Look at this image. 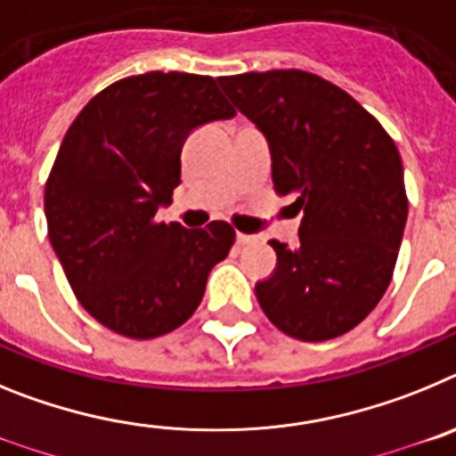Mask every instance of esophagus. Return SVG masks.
Segmentation results:
<instances>
[{
  "instance_id": "1",
  "label": "esophagus",
  "mask_w": 456,
  "mask_h": 456,
  "mask_svg": "<svg viewBox=\"0 0 456 456\" xmlns=\"http://www.w3.org/2000/svg\"><path fill=\"white\" fill-rule=\"evenodd\" d=\"M256 241V237L253 235H247V232H237V244L240 247H247V244H253Z\"/></svg>"
}]
</instances>
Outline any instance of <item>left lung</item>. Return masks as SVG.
<instances>
[{"mask_svg":"<svg viewBox=\"0 0 456 456\" xmlns=\"http://www.w3.org/2000/svg\"><path fill=\"white\" fill-rule=\"evenodd\" d=\"M265 134L278 196L304 212L299 244L272 240L276 269L256 283L260 308L297 340L352 331L393 278L404 235V168L395 141L336 84L305 70L216 79Z\"/></svg>","mask_w":456,"mask_h":456,"instance_id":"obj_1","label":"left lung"}]
</instances>
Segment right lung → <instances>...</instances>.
<instances>
[{
  "label": "right lung",
  "instance_id": "obj_1",
  "mask_svg": "<svg viewBox=\"0 0 456 456\" xmlns=\"http://www.w3.org/2000/svg\"><path fill=\"white\" fill-rule=\"evenodd\" d=\"M235 116L216 79L146 72L100 91L68 127L45 184V216L68 283L100 324L151 340L193 315L235 231L157 221L180 184L196 127Z\"/></svg>",
  "mask_w": 456,
  "mask_h": 456
}]
</instances>
